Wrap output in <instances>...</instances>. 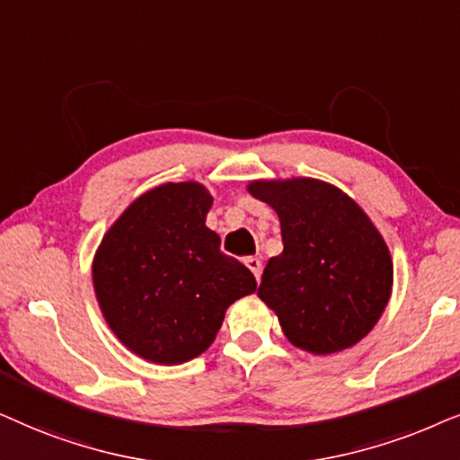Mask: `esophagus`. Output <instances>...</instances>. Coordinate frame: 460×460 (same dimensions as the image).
I'll list each match as a JSON object with an SVG mask.
<instances>
[{"label": "esophagus", "mask_w": 460, "mask_h": 460, "mask_svg": "<svg viewBox=\"0 0 460 460\" xmlns=\"http://www.w3.org/2000/svg\"><path fill=\"white\" fill-rule=\"evenodd\" d=\"M246 267L250 269V271L254 273L256 281H261V273H262V262L259 259H254V256H248L246 259Z\"/></svg>", "instance_id": "1"}]
</instances>
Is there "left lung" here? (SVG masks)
<instances>
[{
  "instance_id": "8db88e82",
  "label": "left lung",
  "mask_w": 460,
  "mask_h": 460,
  "mask_svg": "<svg viewBox=\"0 0 460 460\" xmlns=\"http://www.w3.org/2000/svg\"><path fill=\"white\" fill-rule=\"evenodd\" d=\"M248 191L278 212L284 252L262 271L261 301L294 347L328 355L375 328L394 286V262L372 220L317 179L254 181Z\"/></svg>"
}]
</instances>
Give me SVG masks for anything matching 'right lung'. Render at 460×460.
<instances>
[{
  "mask_svg": "<svg viewBox=\"0 0 460 460\" xmlns=\"http://www.w3.org/2000/svg\"><path fill=\"white\" fill-rule=\"evenodd\" d=\"M210 206L199 182L159 185L126 208L96 250L92 281L102 315L146 362L198 358L226 307L256 290L250 269L220 252V237L206 226Z\"/></svg>",
  "mask_w": 460,
  "mask_h": 460,
  "instance_id": "1",
  "label": "right lung"
}]
</instances>
